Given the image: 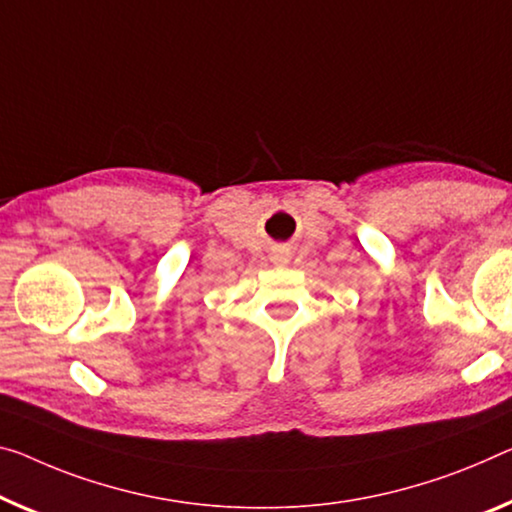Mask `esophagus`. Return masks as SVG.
Here are the masks:
<instances>
[{
  "mask_svg": "<svg viewBox=\"0 0 512 512\" xmlns=\"http://www.w3.org/2000/svg\"><path fill=\"white\" fill-rule=\"evenodd\" d=\"M272 263L274 265H288L290 263V254H288L286 249H277L272 254Z\"/></svg>",
  "mask_w": 512,
  "mask_h": 512,
  "instance_id": "34e87169",
  "label": "esophagus"
}]
</instances>
